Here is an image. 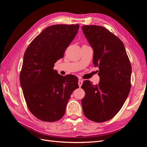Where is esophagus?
I'll return each mask as SVG.
<instances>
[{
  "mask_svg": "<svg viewBox=\"0 0 147 147\" xmlns=\"http://www.w3.org/2000/svg\"><path fill=\"white\" fill-rule=\"evenodd\" d=\"M78 86H79V87L80 88V87L82 86V84H83V80H82V79H79V80H78Z\"/></svg>",
  "mask_w": 147,
  "mask_h": 147,
  "instance_id": "obj_1",
  "label": "esophagus"
}]
</instances>
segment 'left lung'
I'll use <instances>...</instances> for the list:
<instances>
[{"label":"left lung","instance_id":"left-lung-1","mask_svg":"<svg viewBox=\"0 0 147 147\" xmlns=\"http://www.w3.org/2000/svg\"><path fill=\"white\" fill-rule=\"evenodd\" d=\"M94 51L93 64L99 69V84L84 80L82 88L84 115L91 121L102 123L112 119L121 109L130 92L132 67L124 44L102 26H82Z\"/></svg>","mask_w":147,"mask_h":147}]
</instances>
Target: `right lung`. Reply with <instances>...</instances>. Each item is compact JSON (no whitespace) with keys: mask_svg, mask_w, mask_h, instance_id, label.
Masks as SVG:
<instances>
[{"mask_svg":"<svg viewBox=\"0 0 147 147\" xmlns=\"http://www.w3.org/2000/svg\"><path fill=\"white\" fill-rule=\"evenodd\" d=\"M79 24H56L44 29L31 42L24 53L20 80L28 107L43 121L63 118L78 79L53 69L56 62L77 35Z\"/></svg>","mask_w":147,"mask_h":147,"instance_id":"1","label":"right lung"}]
</instances>
